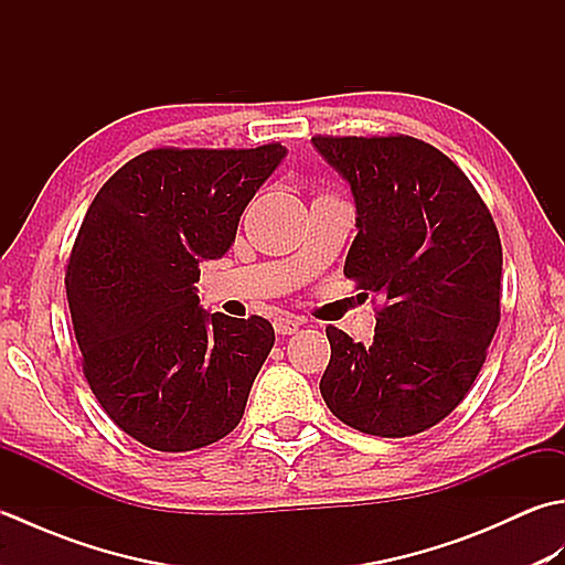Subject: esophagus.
I'll return each mask as SVG.
<instances>
[{
    "label": "esophagus",
    "instance_id": "1",
    "mask_svg": "<svg viewBox=\"0 0 565 565\" xmlns=\"http://www.w3.org/2000/svg\"><path fill=\"white\" fill-rule=\"evenodd\" d=\"M301 326H303V318L298 316H279L274 320V330L279 334H294Z\"/></svg>",
    "mask_w": 565,
    "mask_h": 565
}]
</instances>
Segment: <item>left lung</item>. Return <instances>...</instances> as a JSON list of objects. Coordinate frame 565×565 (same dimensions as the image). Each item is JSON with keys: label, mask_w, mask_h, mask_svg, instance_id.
Masks as SVG:
<instances>
[{"label": "left lung", "mask_w": 565, "mask_h": 565, "mask_svg": "<svg viewBox=\"0 0 565 565\" xmlns=\"http://www.w3.org/2000/svg\"><path fill=\"white\" fill-rule=\"evenodd\" d=\"M352 189L356 237L344 276L383 298L374 342L328 328L320 393L374 437L441 423L486 362L500 322L502 245L481 194L447 154L411 136H316Z\"/></svg>", "instance_id": "left-lung-1"}]
</instances>
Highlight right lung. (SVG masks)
<instances>
[{"label": "right lung", "mask_w": 565, "mask_h": 565, "mask_svg": "<svg viewBox=\"0 0 565 565\" xmlns=\"http://www.w3.org/2000/svg\"><path fill=\"white\" fill-rule=\"evenodd\" d=\"M284 158L281 142L148 150L84 215L65 269L84 379L150 449L209 447L243 419L274 328L259 316L206 313L194 284L203 259L231 249L239 215Z\"/></svg>", "instance_id": "add662e5"}]
</instances>
